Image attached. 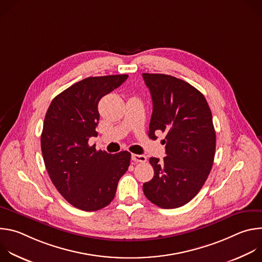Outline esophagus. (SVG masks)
<instances>
[{
	"label": "esophagus",
	"instance_id": "34e87169",
	"mask_svg": "<svg viewBox=\"0 0 262 262\" xmlns=\"http://www.w3.org/2000/svg\"><path fill=\"white\" fill-rule=\"evenodd\" d=\"M132 160L135 163H145L147 161V158L145 156H141V155H133Z\"/></svg>",
	"mask_w": 262,
	"mask_h": 262
}]
</instances>
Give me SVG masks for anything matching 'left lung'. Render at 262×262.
<instances>
[{"mask_svg": "<svg viewBox=\"0 0 262 262\" xmlns=\"http://www.w3.org/2000/svg\"><path fill=\"white\" fill-rule=\"evenodd\" d=\"M152 98L148 136L166 134V157L150 158L154 178L143 184L146 198L171 209L190 202L201 190L215 152L212 115L204 95L195 87L162 73H143Z\"/></svg>", "mask_w": 262, "mask_h": 262, "instance_id": "1", "label": "left lung"}]
</instances>
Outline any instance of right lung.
Listing matches in <instances>:
<instances>
[{
  "mask_svg": "<svg viewBox=\"0 0 262 262\" xmlns=\"http://www.w3.org/2000/svg\"><path fill=\"white\" fill-rule=\"evenodd\" d=\"M127 78L84 79L57 95L48 108L40 139L45 165L58 192L79 209L95 211L108 205L128 169V151L110 155L88 144L90 137H97L99 100Z\"/></svg>",
  "mask_w": 262,
  "mask_h": 262,
  "instance_id": "add662e5",
  "label": "right lung"
}]
</instances>
